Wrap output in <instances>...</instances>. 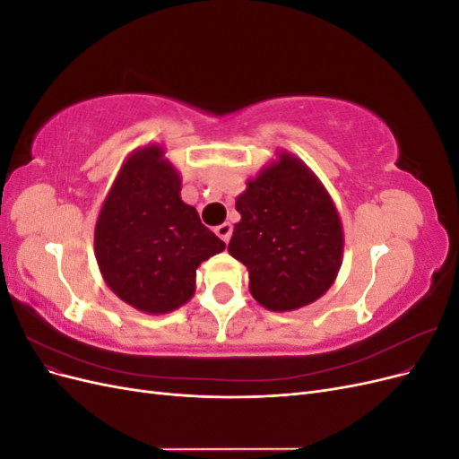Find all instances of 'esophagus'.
Returning a JSON list of instances; mask_svg holds the SVG:
<instances>
[{"label":"esophagus","mask_w":459,"mask_h":459,"mask_svg":"<svg viewBox=\"0 0 459 459\" xmlns=\"http://www.w3.org/2000/svg\"><path fill=\"white\" fill-rule=\"evenodd\" d=\"M216 235H218V238L221 239V241H230V238H231V231H233V228H231V224H230V221H224V224H220L216 230Z\"/></svg>","instance_id":"obj_1"}]
</instances>
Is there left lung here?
<instances>
[{
	"instance_id": "8db88e82",
	"label": "left lung",
	"mask_w": 459,
	"mask_h": 459,
	"mask_svg": "<svg viewBox=\"0 0 459 459\" xmlns=\"http://www.w3.org/2000/svg\"><path fill=\"white\" fill-rule=\"evenodd\" d=\"M241 220L228 251L248 270V289L272 312L317 300L342 262V226L317 176L290 152L266 166L235 201Z\"/></svg>"
}]
</instances>
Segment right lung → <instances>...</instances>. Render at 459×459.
<instances>
[{"label": "right lung", "instance_id": "1", "mask_svg": "<svg viewBox=\"0 0 459 459\" xmlns=\"http://www.w3.org/2000/svg\"><path fill=\"white\" fill-rule=\"evenodd\" d=\"M182 178L159 145L122 164L95 224V258L105 283L130 307L166 314L195 293L201 262L226 243L179 197Z\"/></svg>", "mask_w": 459, "mask_h": 459}]
</instances>
